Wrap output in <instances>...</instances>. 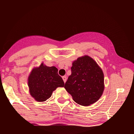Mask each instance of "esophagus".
<instances>
[{"label":"esophagus","instance_id":"1","mask_svg":"<svg viewBox=\"0 0 134 134\" xmlns=\"http://www.w3.org/2000/svg\"><path fill=\"white\" fill-rule=\"evenodd\" d=\"M62 78H63V81H64V83H65V81H66V80H67V77H66V76H63V77H62Z\"/></svg>","mask_w":134,"mask_h":134}]
</instances>
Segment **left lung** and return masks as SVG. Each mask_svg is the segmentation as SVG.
I'll use <instances>...</instances> for the list:
<instances>
[{
	"instance_id": "left-lung-1",
	"label": "left lung",
	"mask_w": 134,
	"mask_h": 134,
	"mask_svg": "<svg viewBox=\"0 0 134 134\" xmlns=\"http://www.w3.org/2000/svg\"><path fill=\"white\" fill-rule=\"evenodd\" d=\"M71 74L64 85L73 100L81 106L96 102L102 95L105 85L102 70L88 55L79 57L72 63Z\"/></svg>"
}]
</instances>
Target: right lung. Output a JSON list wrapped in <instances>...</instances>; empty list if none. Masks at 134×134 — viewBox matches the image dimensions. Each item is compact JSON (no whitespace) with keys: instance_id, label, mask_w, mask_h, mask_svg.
Segmentation results:
<instances>
[{"instance_id":"right-lung-1","label":"right lung","mask_w":134,"mask_h":134,"mask_svg":"<svg viewBox=\"0 0 134 134\" xmlns=\"http://www.w3.org/2000/svg\"><path fill=\"white\" fill-rule=\"evenodd\" d=\"M28 86L31 96L41 102L48 99L57 88L64 87V83L55 67H48L42 63L39 67L32 70L28 78Z\"/></svg>"}]
</instances>
